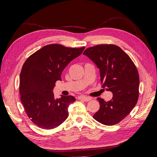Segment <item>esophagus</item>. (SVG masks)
Listing matches in <instances>:
<instances>
[{
  "label": "esophagus",
  "mask_w": 157,
  "mask_h": 157,
  "mask_svg": "<svg viewBox=\"0 0 157 157\" xmlns=\"http://www.w3.org/2000/svg\"><path fill=\"white\" fill-rule=\"evenodd\" d=\"M78 99H80V100H83V101H86V102L89 101H90V100H91V99H92L91 98L86 97V96H79V97L78 98Z\"/></svg>",
  "instance_id": "obj_1"
}]
</instances>
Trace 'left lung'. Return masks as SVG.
I'll use <instances>...</instances> for the list:
<instances>
[{
	"label": "left lung",
	"mask_w": 157,
	"mask_h": 157,
	"mask_svg": "<svg viewBox=\"0 0 157 157\" xmlns=\"http://www.w3.org/2000/svg\"><path fill=\"white\" fill-rule=\"evenodd\" d=\"M83 54L99 69L102 87L113 93L109 101L97 98L100 107L93 117L107 126L118 124L128 115L138 99L140 78L136 65L120 47L114 44L90 47Z\"/></svg>",
	"instance_id": "1"
}]
</instances>
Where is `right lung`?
I'll list each match as a JSON object with an SVG mask.
<instances>
[{
    "mask_svg": "<svg viewBox=\"0 0 157 157\" xmlns=\"http://www.w3.org/2000/svg\"><path fill=\"white\" fill-rule=\"evenodd\" d=\"M84 48L49 44L31 55L23 64L20 77L21 101L28 117L42 129H53L68 117V107L75 98H56L52 90L57 80H61L66 66Z\"/></svg>",
    "mask_w": 157,
    "mask_h": 157,
    "instance_id": "right-lung-1",
    "label": "right lung"
}]
</instances>
